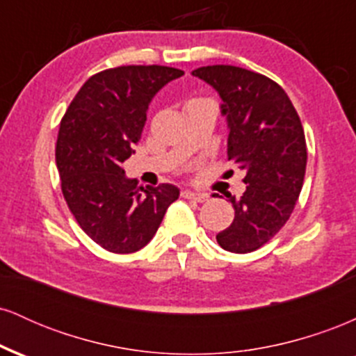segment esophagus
Segmentation results:
<instances>
[{
    "label": "esophagus",
    "mask_w": 356,
    "mask_h": 356,
    "mask_svg": "<svg viewBox=\"0 0 356 356\" xmlns=\"http://www.w3.org/2000/svg\"><path fill=\"white\" fill-rule=\"evenodd\" d=\"M182 197L184 199H192V201H197V202H206L207 199H209V194H206V192L184 191L182 192Z\"/></svg>",
    "instance_id": "esophagus-1"
}]
</instances>
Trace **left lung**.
I'll list each match as a JSON object with an SVG mask.
<instances>
[{
	"mask_svg": "<svg viewBox=\"0 0 356 356\" xmlns=\"http://www.w3.org/2000/svg\"><path fill=\"white\" fill-rule=\"evenodd\" d=\"M218 90L227 117V159L244 170L246 191L236 201L234 220L216 239L236 254L268 243L295 209L305 181L306 140L300 115L286 92L261 73L211 65L192 72Z\"/></svg>",
	"mask_w": 356,
	"mask_h": 356,
	"instance_id": "left-lung-1",
	"label": "left lung"
}]
</instances>
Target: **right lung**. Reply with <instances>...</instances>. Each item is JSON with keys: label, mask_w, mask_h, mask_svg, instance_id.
Segmentation results:
<instances>
[{"label": "right lung", "mask_w": 356, "mask_h": 356, "mask_svg": "<svg viewBox=\"0 0 356 356\" xmlns=\"http://www.w3.org/2000/svg\"><path fill=\"white\" fill-rule=\"evenodd\" d=\"M184 72L161 65H127L95 73L60 122L56 167L73 218L90 239L115 254L147 246L167 207L172 184L138 186L124 162L134 154L155 93Z\"/></svg>", "instance_id": "add662e5"}]
</instances>
